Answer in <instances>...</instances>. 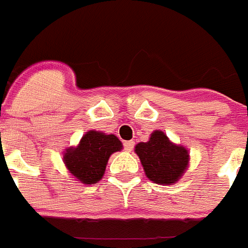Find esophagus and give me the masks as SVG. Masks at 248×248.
<instances>
[{"label":"esophagus","instance_id":"34e87169","mask_svg":"<svg viewBox=\"0 0 248 248\" xmlns=\"http://www.w3.org/2000/svg\"><path fill=\"white\" fill-rule=\"evenodd\" d=\"M134 141H133V140H129V141H125V143H124V149H125L126 151H129V153H130L131 150H133V149H134Z\"/></svg>","mask_w":248,"mask_h":248}]
</instances>
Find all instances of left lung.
Returning <instances> with one entry per match:
<instances>
[{
  "instance_id": "1",
  "label": "left lung",
  "mask_w": 248,
  "mask_h": 248,
  "mask_svg": "<svg viewBox=\"0 0 248 248\" xmlns=\"http://www.w3.org/2000/svg\"><path fill=\"white\" fill-rule=\"evenodd\" d=\"M134 151L146 177L159 185L169 186L177 183L189 166V150L172 143L163 130L153 131L148 141L138 143Z\"/></svg>"
}]
</instances>
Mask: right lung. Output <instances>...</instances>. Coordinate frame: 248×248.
Segmentation results:
<instances>
[{"instance_id": "obj_1", "label": "right lung", "mask_w": 248, "mask_h": 248, "mask_svg": "<svg viewBox=\"0 0 248 248\" xmlns=\"http://www.w3.org/2000/svg\"><path fill=\"white\" fill-rule=\"evenodd\" d=\"M122 149V141L114 134L89 130L78 145L63 151V163L74 179L84 185H93L104 176L110 155Z\"/></svg>"}]
</instances>
